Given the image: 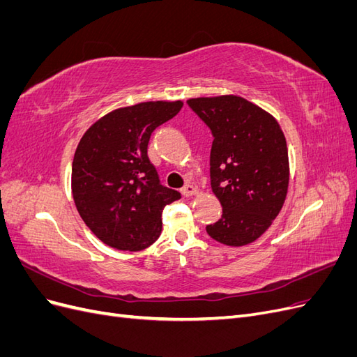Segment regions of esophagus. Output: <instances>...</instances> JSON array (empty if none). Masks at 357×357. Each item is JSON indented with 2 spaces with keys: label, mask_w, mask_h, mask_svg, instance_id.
<instances>
[{
  "label": "esophagus",
  "mask_w": 357,
  "mask_h": 357,
  "mask_svg": "<svg viewBox=\"0 0 357 357\" xmlns=\"http://www.w3.org/2000/svg\"><path fill=\"white\" fill-rule=\"evenodd\" d=\"M181 193L185 197H195V195H198V189L195 186H192V185H186L185 188L181 189Z\"/></svg>",
  "instance_id": "obj_1"
}]
</instances>
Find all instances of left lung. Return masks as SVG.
I'll return each instance as SVG.
<instances>
[{
    "label": "left lung",
    "mask_w": 357,
    "mask_h": 357,
    "mask_svg": "<svg viewBox=\"0 0 357 357\" xmlns=\"http://www.w3.org/2000/svg\"><path fill=\"white\" fill-rule=\"evenodd\" d=\"M214 137L211 189L222 218L207 226L213 240L241 247L256 241L282 211L289 188V155L275 117L236 95L188 100Z\"/></svg>",
    "instance_id": "left-lung-1"
}]
</instances>
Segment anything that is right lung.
Here are the masks:
<instances>
[{
  "mask_svg": "<svg viewBox=\"0 0 357 357\" xmlns=\"http://www.w3.org/2000/svg\"><path fill=\"white\" fill-rule=\"evenodd\" d=\"M181 107L183 101L122 107L82 137L73 159V198L86 226L104 244L139 252L159 238L162 210L181 195L160 185L147 146L155 129Z\"/></svg>",
  "mask_w": 357,
  "mask_h": 357,
  "instance_id": "add662e5",
  "label": "right lung"
}]
</instances>
